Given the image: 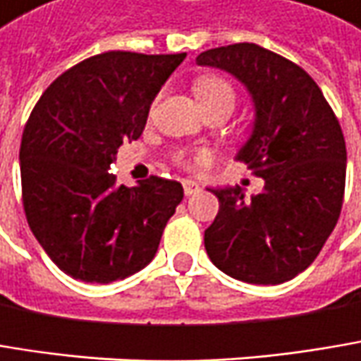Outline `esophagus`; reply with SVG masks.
<instances>
[{
	"instance_id": "1",
	"label": "esophagus",
	"mask_w": 361,
	"mask_h": 361,
	"mask_svg": "<svg viewBox=\"0 0 361 361\" xmlns=\"http://www.w3.org/2000/svg\"><path fill=\"white\" fill-rule=\"evenodd\" d=\"M183 191H185L187 197H191V195L199 193V191H201V187H199L197 183H193V180H185V183H183Z\"/></svg>"
}]
</instances>
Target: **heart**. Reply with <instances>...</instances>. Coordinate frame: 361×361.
<instances>
[{
    "instance_id": "obj_1",
    "label": "heart",
    "mask_w": 361,
    "mask_h": 361,
    "mask_svg": "<svg viewBox=\"0 0 361 361\" xmlns=\"http://www.w3.org/2000/svg\"><path fill=\"white\" fill-rule=\"evenodd\" d=\"M193 92L201 104V109H212V106H221L228 109L230 113L236 106V90L230 84V80L216 75V73H207V75H199L193 82ZM185 168H201L212 162V154L209 152H195V154H178L176 158Z\"/></svg>"
}]
</instances>
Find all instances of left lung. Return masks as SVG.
<instances>
[{"label":"left lung","instance_id":"left-lung-1","mask_svg":"<svg viewBox=\"0 0 361 361\" xmlns=\"http://www.w3.org/2000/svg\"><path fill=\"white\" fill-rule=\"evenodd\" d=\"M197 65L219 67L248 88L255 127L236 158L265 178L248 201L240 187L212 189L219 212L205 230V250L234 279L290 281L319 257L341 214L348 166L341 125L300 65L255 42L203 51Z\"/></svg>","mask_w":361,"mask_h":361}]
</instances>
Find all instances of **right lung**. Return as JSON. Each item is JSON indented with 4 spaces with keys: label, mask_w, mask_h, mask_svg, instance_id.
Returning <instances> with one entry per match:
<instances>
[{
    "label": "right lung",
    "mask_w": 361,
    "mask_h": 361,
    "mask_svg": "<svg viewBox=\"0 0 361 361\" xmlns=\"http://www.w3.org/2000/svg\"><path fill=\"white\" fill-rule=\"evenodd\" d=\"M187 53L109 51L63 71L35 104L20 143L22 205L59 269L111 283L143 269L183 201L176 180L116 185L118 147L143 133L149 104Z\"/></svg>",
    "instance_id": "add662e5"
}]
</instances>
